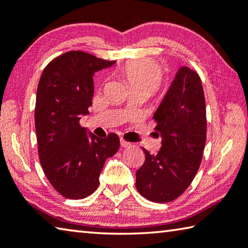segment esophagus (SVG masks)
Returning <instances> with one entry per match:
<instances>
[{
  "mask_svg": "<svg viewBox=\"0 0 248 248\" xmlns=\"http://www.w3.org/2000/svg\"><path fill=\"white\" fill-rule=\"evenodd\" d=\"M120 144H121V147H124V148H129V147H130V145H131L130 142H128V141H125V140L123 139V138L120 139Z\"/></svg>",
  "mask_w": 248,
  "mask_h": 248,
  "instance_id": "esophagus-1",
  "label": "esophagus"
}]
</instances>
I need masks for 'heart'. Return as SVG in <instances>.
<instances>
[{
    "mask_svg": "<svg viewBox=\"0 0 248 248\" xmlns=\"http://www.w3.org/2000/svg\"><path fill=\"white\" fill-rule=\"evenodd\" d=\"M123 75L130 90H142L148 95L155 92L162 81V69L151 60L127 62Z\"/></svg>",
    "mask_w": 248,
    "mask_h": 248,
    "instance_id": "b5f03b06",
    "label": "heart"
}]
</instances>
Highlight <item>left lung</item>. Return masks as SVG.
I'll return each instance as SVG.
<instances>
[{
	"instance_id": "8db88e82",
	"label": "left lung",
	"mask_w": 248,
	"mask_h": 248,
	"mask_svg": "<svg viewBox=\"0 0 248 248\" xmlns=\"http://www.w3.org/2000/svg\"><path fill=\"white\" fill-rule=\"evenodd\" d=\"M153 119L162 145L155 155L142 148L145 160L136 172V187L149 201L168 203L190 186L205 147V97L196 70L180 68Z\"/></svg>"
}]
</instances>
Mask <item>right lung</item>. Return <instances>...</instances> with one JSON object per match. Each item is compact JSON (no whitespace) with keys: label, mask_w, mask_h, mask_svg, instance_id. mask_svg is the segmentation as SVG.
Segmentation results:
<instances>
[{"label":"right lung","mask_w":248,"mask_h":248,"mask_svg":"<svg viewBox=\"0 0 248 248\" xmlns=\"http://www.w3.org/2000/svg\"><path fill=\"white\" fill-rule=\"evenodd\" d=\"M82 50L54 58L43 70L35 104L38 156L47 180L64 198H87L99 186L105 161L120 147L116 133L101 139L79 124L93 96V74L110 67Z\"/></svg>","instance_id":"right-lung-1"}]
</instances>
